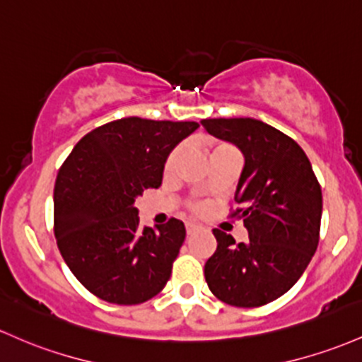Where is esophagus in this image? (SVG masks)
<instances>
[{
  "mask_svg": "<svg viewBox=\"0 0 362 362\" xmlns=\"http://www.w3.org/2000/svg\"><path fill=\"white\" fill-rule=\"evenodd\" d=\"M185 228H187V235H194V233L197 232V228H199V226H197L196 223H187V225H185Z\"/></svg>",
  "mask_w": 362,
  "mask_h": 362,
  "instance_id": "34e87169",
  "label": "esophagus"
}]
</instances>
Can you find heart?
I'll list each match as a JSON object with an SVG mask.
<instances>
[{
  "label": "heart",
  "instance_id": "1",
  "mask_svg": "<svg viewBox=\"0 0 362 362\" xmlns=\"http://www.w3.org/2000/svg\"><path fill=\"white\" fill-rule=\"evenodd\" d=\"M226 151H235L233 148H230V146H218L216 149L213 151V156L214 154H221V153H226ZM178 153H180V148H177L173 151L172 154H170L168 156V160H166V165H165V170L166 172H170V170L173 168V165H175V160H177V156H178ZM197 211H199V208H196Z\"/></svg>",
  "mask_w": 362,
  "mask_h": 362
}]
</instances>
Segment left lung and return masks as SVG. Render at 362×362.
<instances>
[{
    "label": "left lung",
    "instance_id": "obj_1",
    "mask_svg": "<svg viewBox=\"0 0 362 362\" xmlns=\"http://www.w3.org/2000/svg\"><path fill=\"white\" fill-rule=\"evenodd\" d=\"M202 127L245 158L230 213L249 240L214 228L216 251L204 264L209 291L235 308H259L293 287L320 240L323 197L309 158L287 134L254 118H206Z\"/></svg>",
    "mask_w": 362,
    "mask_h": 362
}]
</instances>
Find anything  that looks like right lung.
Masks as SVG:
<instances>
[{"mask_svg": "<svg viewBox=\"0 0 362 362\" xmlns=\"http://www.w3.org/2000/svg\"><path fill=\"white\" fill-rule=\"evenodd\" d=\"M197 127L122 118L90 130L63 161L54 184L57 244L70 272L99 299L142 304L170 280L185 226L170 218L142 228L134 202L160 187L168 154Z\"/></svg>", "mask_w": 362, "mask_h": 362, "instance_id": "obj_1", "label": "right lung"}]
</instances>
